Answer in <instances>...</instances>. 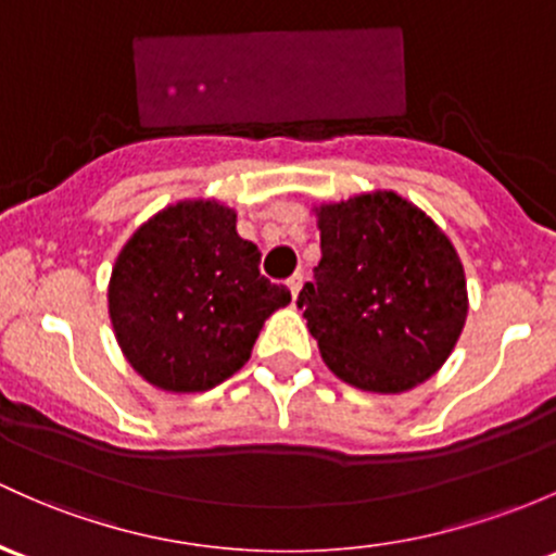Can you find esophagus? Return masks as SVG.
I'll return each instance as SVG.
<instances>
[{
	"instance_id": "obj_1",
	"label": "esophagus",
	"mask_w": 556,
	"mask_h": 556,
	"mask_svg": "<svg viewBox=\"0 0 556 556\" xmlns=\"http://www.w3.org/2000/svg\"><path fill=\"white\" fill-rule=\"evenodd\" d=\"M302 283H304V276L302 273H294V276L289 278V291H291V300H300V291H302Z\"/></svg>"
}]
</instances>
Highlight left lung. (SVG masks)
<instances>
[{
	"label": "left lung",
	"instance_id": "obj_1",
	"mask_svg": "<svg viewBox=\"0 0 556 556\" xmlns=\"http://www.w3.org/2000/svg\"><path fill=\"white\" fill-rule=\"evenodd\" d=\"M313 214L320 262L296 304L324 363L363 392L414 390L443 368L467 324V278L451 238L395 190Z\"/></svg>",
	"mask_w": 556,
	"mask_h": 556
}]
</instances>
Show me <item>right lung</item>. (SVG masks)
I'll use <instances>...</instances> for the list:
<instances>
[{
    "label": "right lung",
    "instance_id": "right-lung-1",
    "mask_svg": "<svg viewBox=\"0 0 556 556\" xmlns=\"http://www.w3.org/2000/svg\"><path fill=\"white\" fill-rule=\"evenodd\" d=\"M236 208L185 199L142 223L113 262L109 315L129 366L156 390L206 392L252 357L262 326L291 302L260 276Z\"/></svg>",
    "mask_w": 556,
    "mask_h": 556
}]
</instances>
